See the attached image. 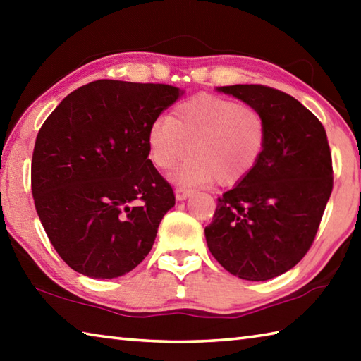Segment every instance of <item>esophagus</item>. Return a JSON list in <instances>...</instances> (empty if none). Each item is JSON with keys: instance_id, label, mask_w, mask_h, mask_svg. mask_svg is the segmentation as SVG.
<instances>
[{"instance_id": "obj_1", "label": "esophagus", "mask_w": 361, "mask_h": 361, "mask_svg": "<svg viewBox=\"0 0 361 361\" xmlns=\"http://www.w3.org/2000/svg\"><path fill=\"white\" fill-rule=\"evenodd\" d=\"M194 191L192 189H189V188H176L175 189V195H176V199L178 200H185L186 197H189V195H191Z\"/></svg>"}]
</instances>
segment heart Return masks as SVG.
I'll return each mask as SVG.
<instances>
[{"label": "heart", "instance_id": "b5f03b06", "mask_svg": "<svg viewBox=\"0 0 361 361\" xmlns=\"http://www.w3.org/2000/svg\"><path fill=\"white\" fill-rule=\"evenodd\" d=\"M148 154L157 169L170 170L191 149L194 157L175 173L181 185L215 180L240 183L256 167L267 143V122L258 108L216 95H195L152 121Z\"/></svg>", "mask_w": 361, "mask_h": 361}]
</instances>
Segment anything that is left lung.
<instances>
[{"label":"left lung","mask_w":361,"mask_h":361,"mask_svg":"<svg viewBox=\"0 0 361 361\" xmlns=\"http://www.w3.org/2000/svg\"><path fill=\"white\" fill-rule=\"evenodd\" d=\"M218 90L259 109L267 122V143L248 176L218 197L205 228L207 245L232 276L269 280L295 267L314 243L333 191L326 132L282 90L261 84Z\"/></svg>","instance_id":"obj_1"}]
</instances>
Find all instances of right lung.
Returning <instances> with one entry per match:
<instances>
[{
  "label": "right lung",
  "mask_w": 361,
  "mask_h": 361,
  "mask_svg": "<svg viewBox=\"0 0 361 361\" xmlns=\"http://www.w3.org/2000/svg\"><path fill=\"white\" fill-rule=\"evenodd\" d=\"M181 95L169 84L99 79L44 121L32 192L49 240L73 271L121 277L151 252L175 194L148 159L146 133Z\"/></svg>",
  "instance_id": "add662e5"
}]
</instances>
